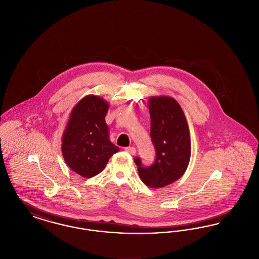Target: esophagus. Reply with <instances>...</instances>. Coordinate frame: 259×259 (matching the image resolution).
<instances>
[{
	"label": "esophagus",
	"mask_w": 259,
	"mask_h": 259,
	"mask_svg": "<svg viewBox=\"0 0 259 259\" xmlns=\"http://www.w3.org/2000/svg\"><path fill=\"white\" fill-rule=\"evenodd\" d=\"M124 150H125L127 153L131 154V155H135L136 154V148H133V147H128V148H125Z\"/></svg>",
	"instance_id": "obj_1"
}]
</instances>
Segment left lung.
<instances>
[{
    "mask_svg": "<svg viewBox=\"0 0 259 259\" xmlns=\"http://www.w3.org/2000/svg\"><path fill=\"white\" fill-rule=\"evenodd\" d=\"M150 137L156 150L154 163L145 167L135 158L142 182L148 187L161 188L178 181L190 160L191 143L185 112L170 96L148 99Z\"/></svg>",
    "mask_w": 259,
    "mask_h": 259,
    "instance_id": "left-lung-1",
    "label": "left lung"
}]
</instances>
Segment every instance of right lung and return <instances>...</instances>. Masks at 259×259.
<instances>
[{
  "label": "right lung",
  "mask_w": 259,
  "mask_h": 259,
  "mask_svg": "<svg viewBox=\"0 0 259 259\" xmlns=\"http://www.w3.org/2000/svg\"><path fill=\"white\" fill-rule=\"evenodd\" d=\"M109 103L96 95L79 100L71 111L62 136V154L66 164L83 178L102 172L119 148L110 141L105 117Z\"/></svg>",
  "instance_id": "obj_1"
}]
</instances>
